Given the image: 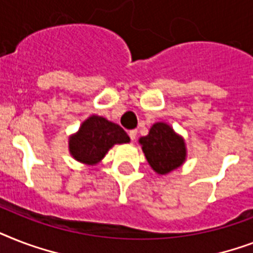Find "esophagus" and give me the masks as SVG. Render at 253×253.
I'll list each match as a JSON object with an SVG mask.
<instances>
[{"mask_svg":"<svg viewBox=\"0 0 253 253\" xmlns=\"http://www.w3.org/2000/svg\"><path fill=\"white\" fill-rule=\"evenodd\" d=\"M136 134H138V131L136 130H130L128 131V136H130V139L134 142L135 139H136Z\"/></svg>","mask_w":253,"mask_h":253,"instance_id":"1","label":"esophagus"}]
</instances>
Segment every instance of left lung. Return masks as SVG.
<instances>
[{
    "instance_id": "obj_1",
    "label": "left lung",
    "mask_w": 253,
    "mask_h": 253,
    "mask_svg": "<svg viewBox=\"0 0 253 253\" xmlns=\"http://www.w3.org/2000/svg\"><path fill=\"white\" fill-rule=\"evenodd\" d=\"M139 143L148 164L159 174H166L180 167L186 156L184 139L167 123H155L148 135L139 139Z\"/></svg>"
}]
</instances>
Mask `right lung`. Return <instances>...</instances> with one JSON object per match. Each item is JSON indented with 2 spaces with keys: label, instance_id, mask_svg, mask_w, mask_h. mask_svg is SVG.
<instances>
[{
  "label": "right lung",
  "instance_id": "1",
  "mask_svg": "<svg viewBox=\"0 0 253 253\" xmlns=\"http://www.w3.org/2000/svg\"><path fill=\"white\" fill-rule=\"evenodd\" d=\"M128 142L130 138L122 127L102 117L91 115L69 139V151L77 162L95 164L114 144Z\"/></svg>",
  "mask_w": 253,
  "mask_h": 253
}]
</instances>
